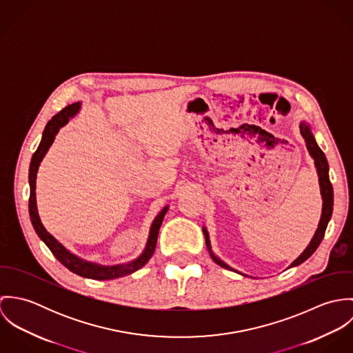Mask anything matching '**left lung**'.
Returning <instances> with one entry per match:
<instances>
[{
  "mask_svg": "<svg viewBox=\"0 0 353 353\" xmlns=\"http://www.w3.org/2000/svg\"><path fill=\"white\" fill-rule=\"evenodd\" d=\"M301 133H302L303 139H304V143H305V147H307V151L310 153V156L314 159V164H315V168H316V174H318V181H319V188H321V196H322V214H321V220H319V224H318V228L311 239V242L308 243V246L304 249V252L288 266L290 268H294V266H298L303 263L307 258H310L312 255V252L316 250V248L319 246V243L322 242L323 239V235H325V231H326V227H327V223L332 217V213H333V186L330 183V179H329V164H327V160H326V156L325 153L322 152V150L318 147L316 141H315V137L311 132V128L307 122L302 121L301 122ZM202 232H203V236H205V243H206V248L209 250L210 256L213 258V261L224 268V269H228V270H234L242 276H248L239 270H235L234 268H231L230 265H227L224 261H221L217 255H214V252H212V246H210V239H209V234L206 231L205 227H202Z\"/></svg>",
  "mask_w": 353,
  "mask_h": 353,
  "instance_id": "obj_1",
  "label": "left lung"
}]
</instances>
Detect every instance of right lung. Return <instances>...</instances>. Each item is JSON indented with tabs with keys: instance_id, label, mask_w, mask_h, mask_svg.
Instances as JSON below:
<instances>
[{
	"instance_id": "1",
	"label": "right lung",
	"mask_w": 353,
	"mask_h": 353,
	"mask_svg": "<svg viewBox=\"0 0 353 353\" xmlns=\"http://www.w3.org/2000/svg\"><path fill=\"white\" fill-rule=\"evenodd\" d=\"M81 108V103H73L65 108H62L58 114H55L50 121L48 122L43 134H42V140L41 144L38 147V150L32 154L31 159V164H30V172H28V182H30V201H28V210H30V217H31V223L32 227L35 230V232L38 234V236L41 238V241L45 242V245L50 249L52 255L65 266L68 268L70 272L81 276V277H87V279H94V280H112V279H118L122 276H128L134 273L136 270L141 269L152 256V254L154 252L156 248V242H157V235H159V230L160 225L163 223V219L168 210V205H165L159 214L154 217V220L152 221L151 228H150V235H148V241L145 245L144 252H141L136 259L128 262V263H121V265H111V266H105L101 263H95L87 259H83L80 256H77L76 254L69 252L62 243H59L50 232H48V230L45 228V225L41 221L39 213H38V206H37V174H38V168L41 165V161L43 160V157L46 156V153L49 151L51 144L54 143V139L57 136V133L59 132V129L62 126H65L72 118H74L79 111Z\"/></svg>"
}]
</instances>
